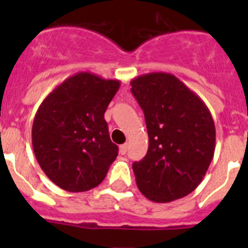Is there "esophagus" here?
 <instances>
[{"label":"esophagus","mask_w":248,"mask_h":248,"mask_svg":"<svg viewBox=\"0 0 248 248\" xmlns=\"http://www.w3.org/2000/svg\"><path fill=\"white\" fill-rule=\"evenodd\" d=\"M127 150H128V145L124 144L120 146V154L121 155H126L127 154Z\"/></svg>","instance_id":"esophagus-1"}]
</instances>
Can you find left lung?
Listing matches in <instances>:
<instances>
[{
  "mask_svg": "<svg viewBox=\"0 0 248 248\" xmlns=\"http://www.w3.org/2000/svg\"><path fill=\"white\" fill-rule=\"evenodd\" d=\"M131 85L149 134L146 156L133 163L137 186L152 202L184 198L198 187L214 158L211 112L172 74H144Z\"/></svg>",
  "mask_w": 248,
  "mask_h": 248,
  "instance_id": "1",
  "label": "left lung"
}]
</instances>
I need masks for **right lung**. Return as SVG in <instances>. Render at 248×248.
<instances>
[{"instance_id": "1", "label": "right lung", "mask_w": 248, "mask_h": 248, "mask_svg": "<svg viewBox=\"0 0 248 248\" xmlns=\"http://www.w3.org/2000/svg\"><path fill=\"white\" fill-rule=\"evenodd\" d=\"M119 80L89 72L69 77L46 97L32 126V146L42 170L60 188L85 192L98 186L116 159L104 112Z\"/></svg>"}]
</instances>
